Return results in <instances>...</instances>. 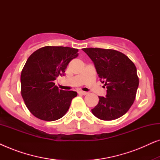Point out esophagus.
Wrapping results in <instances>:
<instances>
[{
	"instance_id": "34e87169",
	"label": "esophagus",
	"mask_w": 160,
	"mask_h": 160,
	"mask_svg": "<svg viewBox=\"0 0 160 160\" xmlns=\"http://www.w3.org/2000/svg\"><path fill=\"white\" fill-rule=\"evenodd\" d=\"M78 94L82 95H86L88 94V92H84V91H78Z\"/></svg>"
}]
</instances>
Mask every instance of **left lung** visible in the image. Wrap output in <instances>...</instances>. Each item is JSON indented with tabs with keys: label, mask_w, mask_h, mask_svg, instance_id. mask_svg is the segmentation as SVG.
Instances as JSON below:
<instances>
[{
	"label": "left lung",
	"mask_w": 160,
	"mask_h": 160,
	"mask_svg": "<svg viewBox=\"0 0 160 160\" xmlns=\"http://www.w3.org/2000/svg\"><path fill=\"white\" fill-rule=\"evenodd\" d=\"M92 60L100 82L107 88L106 97L99 96L92 112L98 119L110 121L128 112L135 99L139 78L134 63L122 52L100 48H84Z\"/></svg>",
	"instance_id": "left-lung-1"
}]
</instances>
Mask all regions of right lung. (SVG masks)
<instances>
[{"mask_svg":"<svg viewBox=\"0 0 160 160\" xmlns=\"http://www.w3.org/2000/svg\"><path fill=\"white\" fill-rule=\"evenodd\" d=\"M78 50L68 47H44L34 52L21 73V95L35 117L44 121H55L68 110L71 100L77 96L74 91L59 89L54 81L64 75Z\"/></svg>","mask_w":160,"mask_h":160,"instance_id":"add662e5","label":"right lung"}]
</instances>
